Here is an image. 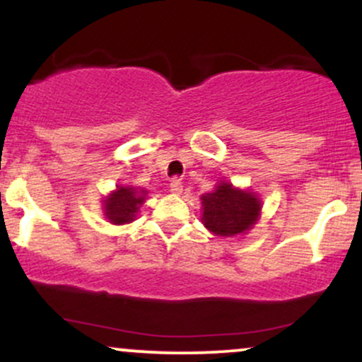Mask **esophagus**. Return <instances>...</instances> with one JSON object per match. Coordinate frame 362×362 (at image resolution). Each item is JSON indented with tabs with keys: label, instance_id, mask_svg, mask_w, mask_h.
<instances>
[{
	"label": "esophagus",
	"instance_id": "esophagus-1",
	"mask_svg": "<svg viewBox=\"0 0 362 362\" xmlns=\"http://www.w3.org/2000/svg\"><path fill=\"white\" fill-rule=\"evenodd\" d=\"M170 190L175 195H180L182 190H184V185H182V182L178 180V178H173V180L170 182Z\"/></svg>",
	"mask_w": 362,
	"mask_h": 362
}]
</instances>
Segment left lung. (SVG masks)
I'll return each instance as SVG.
<instances>
[{"mask_svg": "<svg viewBox=\"0 0 362 362\" xmlns=\"http://www.w3.org/2000/svg\"><path fill=\"white\" fill-rule=\"evenodd\" d=\"M202 224L216 236L247 235L262 214V199L250 189L219 180L214 190L201 195Z\"/></svg>", "mask_w": 362, "mask_h": 362, "instance_id": "8db88e82", "label": "left lung"}]
</instances>
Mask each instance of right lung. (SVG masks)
<instances>
[{"label":"right lung","instance_id":"right-lung-1","mask_svg":"<svg viewBox=\"0 0 362 362\" xmlns=\"http://www.w3.org/2000/svg\"><path fill=\"white\" fill-rule=\"evenodd\" d=\"M148 190L132 185H117L103 197V216L112 224H129L138 218L139 207L144 204Z\"/></svg>","mask_w":362,"mask_h":362}]
</instances>
